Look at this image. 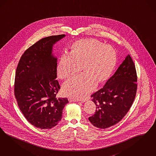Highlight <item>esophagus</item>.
I'll return each instance as SVG.
<instances>
[{"mask_svg":"<svg viewBox=\"0 0 156 156\" xmlns=\"http://www.w3.org/2000/svg\"><path fill=\"white\" fill-rule=\"evenodd\" d=\"M69 102H77L78 100H76L75 99L72 98H69Z\"/></svg>","mask_w":156,"mask_h":156,"instance_id":"obj_1","label":"esophagus"}]
</instances>
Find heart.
I'll list each match as a JSON object with an SVG mask.
<instances>
[{
	"instance_id": "obj_1",
	"label": "heart",
	"mask_w": 156,
	"mask_h": 156,
	"mask_svg": "<svg viewBox=\"0 0 156 156\" xmlns=\"http://www.w3.org/2000/svg\"><path fill=\"white\" fill-rule=\"evenodd\" d=\"M116 52L109 45L93 39L75 41L71 52L62 54L57 66L58 77L67 79L80 70L84 72L65 82L63 92L66 96L83 99L92 92L97 84L107 80L116 63Z\"/></svg>"
}]
</instances>
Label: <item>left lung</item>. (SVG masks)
<instances>
[{
    "label": "left lung",
    "mask_w": 156,
    "mask_h": 156,
    "mask_svg": "<svg viewBox=\"0 0 156 156\" xmlns=\"http://www.w3.org/2000/svg\"><path fill=\"white\" fill-rule=\"evenodd\" d=\"M137 80L135 65L128 55L103 88L91 95L96 110L88 120L93 126L105 129L121 121L135 98Z\"/></svg>",
    "instance_id": "left-lung-1"
}]
</instances>
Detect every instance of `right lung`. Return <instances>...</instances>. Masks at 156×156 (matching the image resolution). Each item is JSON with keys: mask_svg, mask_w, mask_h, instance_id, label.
<instances>
[{"mask_svg": "<svg viewBox=\"0 0 156 156\" xmlns=\"http://www.w3.org/2000/svg\"><path fill=\"white\" fill-rule=\"evenodd\" d=\"M65 35L51 36L35 43L23 52L18 64L14 95L24 117L34 126L50 129L61 120L69 102L56 97L60 86L57 78V59L53 45Z\"/></svg>", "mask_w": 156, "mask_h": 156, "instance_id": "right-lung-1", "label": "right lung"}]
</instances>
